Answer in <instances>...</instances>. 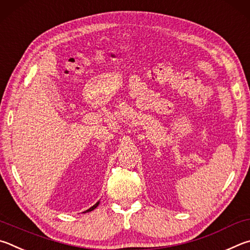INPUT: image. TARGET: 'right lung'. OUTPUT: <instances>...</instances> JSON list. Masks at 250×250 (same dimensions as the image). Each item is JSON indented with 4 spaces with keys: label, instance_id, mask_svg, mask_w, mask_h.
Here are the masks:
<instances>
[{
    "label": "right lung",
    "instance_id": "1",
    "mask_svg": "<svg viewBox=\"0 0 250 250\" xmlns=\"http://www.w3.org/2000/svg\"><path fill=\"white\" fill-rule=\"evenodd\" d=\"M98 205H99V202L98 203H96L95 205H93V207H92V208H90L89 209H86V211L85 212H90V211H92V209H94L96 207H98Z\"/></svg>",
    "mask_w": 250,
    "mask_h": 250
}]
</instances>
